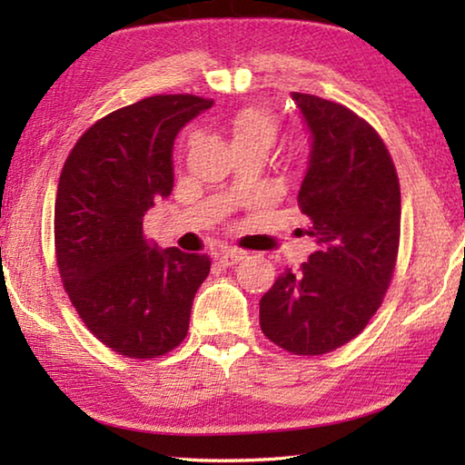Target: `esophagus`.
I'll return each mask as SVG.
<instances>
[{
  "label": "esophagus",
  "instance_id": "obj_1",
  "mask_svg": "<svg viewBox=\"0 0 465 465\" xmlns=\"http://www.w3.org/2000/svg\"><path fill=\"white\" fill-rule=\"evenodd\" d=\"M242 258H243V252L235 250V248H227L217 256V261L222 266H233V264H238Z\"/></svg>",
  "mask_w": 465,
  "mask_h": 465
}]
</instances>
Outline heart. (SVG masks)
<instances>
[{"label": "heart", "instance_id": "heart-1", "mask_svg": "<svg viewBox=\"0 0 465 465\" xmlns=\"http://www.w3.org/2000/svg\"><path fill=\"white\" fill-rule=\"evenodd\" d=\"M225 133L232 149L256 147L266 153L277 139V121L264 108H242L225 123Z\"/></svg>", "mask_w": 465, "mask_h": 465}]
</instances>
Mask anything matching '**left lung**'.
Instances as JSON below:
<instances>
[{"mask_svg":"<svg viewBox=\"0 0 465 465\" xmlns=\"http://www.w3.org/2000/svg\"><path fill=\"white\" fill-rule=\"evenodd\" d=\"M312 133L297 203L318 250L261 299L264 336L293 355H326L380 310L400 246V183L371 124L338 102L291 94Z\"/></svg>","mask_w":465,"mask_h":465,"instance_id":"1","label":"left lung"}]
</instances>
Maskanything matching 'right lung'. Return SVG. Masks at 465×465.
I'll return each mask as SVG.
<instances>
[{
	"label": "right lung",
	"instance_id": "obj_1",
	"mask_svg": "<svg viewBox=\"0 0 465 465\" xmlns=\"http://www.w3.org/2000/svg\"><path fill=\"white\" fill-rule=\"evenodd\" d=\"M213 106L166 94L106 114L77 139L54 199V256L65 293L90 332L123 357L149 361L184 341L207 254L157 250L143 217L174 186L178 131Z\"/></svg>",
	"mask_w": 465,
	"mask_h": 465
}]
</instances>
